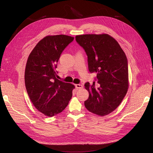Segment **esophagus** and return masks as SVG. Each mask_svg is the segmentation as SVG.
<instances>
[{
    "mask_svg": "<svg viewBox=\"0 0 153 153\" xmlns=\"http://www.w3.org/2000/svg\"><path fill=\"white\" fill-rule=\"evenodd\" d=\"M75 87L77 89H80L83 88V85L82 84H75Z\"/></svg>",
    "mask_w": 153,
    "mask_h": 153,
    "instance_id": "1",
    "label": "esophagus"
}]
</instances>
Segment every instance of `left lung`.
I'll use <instances>...</instances> for the list:
<instances>
[{
    "mask_svg": "<svg viewBox=\"0 0 153 153\" xmlns=\"http://www.w3.org/2000/svg\"><path fill=\"white\" fill-rule=\"evenodd\" d=\"M76 42L87 55L91 73H97L96 82L85 84L89 98L85 108L104 116L117 108L128 89V60L117 41L108 34H84L75 37Z\"/></svg>",
    "mask_w": 153,
    "mask_h": 153,
    "instance_id": "1",
    "label": "left lung"
}]
</instances>
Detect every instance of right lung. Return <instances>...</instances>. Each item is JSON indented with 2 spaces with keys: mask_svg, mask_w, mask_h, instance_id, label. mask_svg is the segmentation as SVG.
<instances>
[{
  "mask_svg": "<svg viewBox=\"0 0 153 153\" xmlns=\"http://www.w3.org/2000/svg\"><path fill=\"white\" fill-rule=\"evenodd\" d=\"M74 38L66 35L47 36L32 50L27 59L25 84L36 108L46 116L62 112L72 97L75 85L56 78L55 71L61 54Z\"/></svg>",
  "mask_w": 153,
  "mask_h": 153,
  "instance_id": "add662e5",
  "label": "right lung"
}]
</instances>
